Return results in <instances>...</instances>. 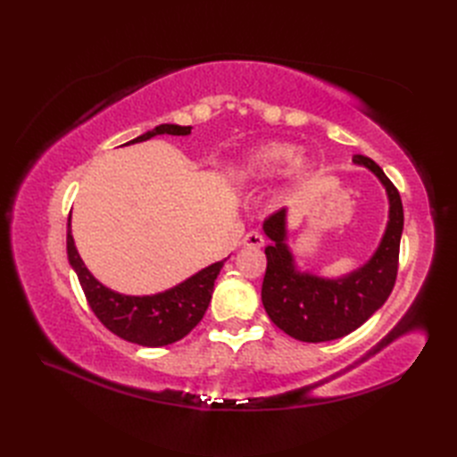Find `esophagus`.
<instances>
[{
  "label": "esophagus",
  "mask_w": 457,
  "mask_h": 457,
  "mask_svg": "<svg viewBox=\"0 0 457 457\" xmlns=\"http://www.w3.org/2000/svg\"><path fill=\"white\" fill-rule=\"evenodd\" d=\"M244 245L245 247H262V245H265V238H262L261 232L252 230L244 237Z\"/></svg>",
  "instance_id": "34e87169"
}]
</instances>
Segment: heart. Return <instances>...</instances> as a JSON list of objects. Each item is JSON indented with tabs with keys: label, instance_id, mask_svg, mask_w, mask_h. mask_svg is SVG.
Wrapping results in <instances>:
<instances>
[{
	"label": "heart",
	"instance_id": "b5f03b06",
	"mask_svg": "<svg viewBox=\"0 0 457 457\" xmlns=\"http://www.w3.org/2000/svg\"><path fill=\"white\" fill-rule=\"evenodd\" d=\"M295 146L289 143H269L257 148L245 163V173L252 179H270L282 173L299 175L309 168L303 154H295Z\"/></svg>",
	"mask_w": 457,
	"mask_h": 457
}]
</instances>
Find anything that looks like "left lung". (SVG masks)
<instances>
[{
  "mask_svg": "<svg viewBox=\"0 0 457 457\" xmlns=\"http://www.w3.org/2000/svg\"><path fill=\"white\" fill-rule=\"evenodd\" d=\"M353 162L376 175L389 198V220L383 238L361 269L341 278L303 272L286 242V210L272 213L262 223V230L272 242L265 247L262 307L276 326L299 341L322 343L349 336L383 305L395 287L400 237L404 228L403 200L376 162L361 154Z\"/></svg>",
  "mask_w": 457,
  "mask_h": 457,
  "instance_id": "obj_1",
  "label": "left lung"
}]
</instances>
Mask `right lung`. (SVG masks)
I'll list each match as a JSON object with an SVG mask.
<instances>
[{"label":"right lung","mask_w":457,"mask_h":457,"mask_svg":"<svg viewBox=\"0 0 457 457\" xmlns=\"http://www.w3.org/2000/svg\"><path fill=\"white\" fill-rule=\"evenodd\" d=\"M190 126L162 123L126 145L143 143L156 135H190ZM66 252L95 316L118 337L143 347H163L190 334V329L204 318L212 301L217 274L225 265V259L217 261L192 274L185 282L154 295H123L103 286L81 261L72 238L71 217L66 230Z\"/></svg>","instance_id":"obj_1"}]
</instances>
